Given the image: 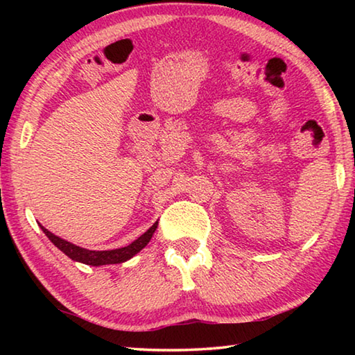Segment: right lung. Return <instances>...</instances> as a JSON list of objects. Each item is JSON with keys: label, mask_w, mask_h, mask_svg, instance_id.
<instances>
[{"label": "right lung", "mask_w": 355, "mask_h": 355, "mask_svg": "<svg viewBox=\"0 0 355 355\" xmlns=\"http://www.w3.org/2000/svg\"><path fill=\"white\" fill-rule=\"evenodd\" d=\"M156 227H158V222H155V224L150 227L148 230L144 233V235H141L136 239V241H133L130 245H125V248L114 249V250H87V249L78 248V245L65 241V239L59 238L56 235H53V233L48 232L44 225H40V228L44 230L45 235L50 238V241L55 244L59 250H62L65 255L71 258V260L80 261L84 264H91V266L116 264V263H123V261L130 260L131 257L136 255L137 252L142 250L148 244V241L152 239L153 233L156 230Z\"/></svg>", "instance_id": "right-lung-1"}]
</instances>
